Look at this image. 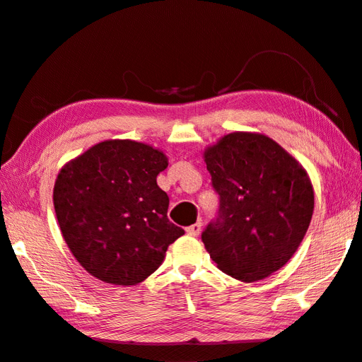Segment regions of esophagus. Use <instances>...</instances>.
<instances>
[{"instance_id":"1","label":"esophagus","mask_w":362,"mask_h":362,"mask_svg":"<svg viewBox=\"0 0 362 362\" xmlns=\"http://www.w3.org/2000/svg\"><path fill=\"white\" fill-rule=\"evenodd\" d=\"M187 234L188 235H193V238H198V235L201 234V231H202V225L201 223H194V225H192V226H188L187 229Z\"/></svg>"}]
</instances>
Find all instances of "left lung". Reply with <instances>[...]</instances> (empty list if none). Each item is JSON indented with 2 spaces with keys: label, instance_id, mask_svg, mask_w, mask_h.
Wrapping results in <instances>:
<instances>
[{
  "label": "left lung",
  "instance_id": "obj_1",
  "mask_svg": "<svg viewBox=\"0 0 362 362\" xmlns=\"http://www.w3.org/2000/svg\"><path fill=\"white\" fill-rule=\"evenodd\" d=\"M220 194L218 218L202 233L210 258L240 281L284 267L310 225L315 194L307 170L266 134L235 131L204 150Z\"/></svg>",
  "mask_w": 362,
  "mask_h": 362
}]
</instances>
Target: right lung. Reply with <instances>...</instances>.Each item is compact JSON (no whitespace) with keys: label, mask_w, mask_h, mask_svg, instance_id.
Returning <instances> with one entry per match:
<instances>
[{"label":"right lung","mask_w":362,"mask_h":362,"mask_svg":"<svg viewBox=\"0 0 362 362\" xmlns=\"http://www.w3.org/2000/svg\"><path fill=\"white\" fill-rule=\"evenodd\" d=\"M166 168L160 148L109 139L60 169L54 187L57 220L71 253L90 275L110 285L141 284L185 234L169 221V198L156 183Z\"/></svg>","instance_id":"add662e5"}]
</instances>
